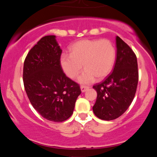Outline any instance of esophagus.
<instances>
[{
    "instance_id": "obj_1",
    "label": "esophagus",
    "mask_w": 157,
    "mask_h": 157,
    "mask_svg": "<svg viewBox=\"0 0 157 157\" xmlns=\"http://www.w3.org/2000/svg\"><path fill=\"white\" fill-rule=\"evenodd\" d=\"M89 89V86H80V89H81V91H82V92H85L86 90Z\"/></svg>"
}]
</instances>
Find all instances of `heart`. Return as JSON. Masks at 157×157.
Returning <instances> with one entry per match:
<instances>
[{"instance_id":"obj_1","label":"heart","mask_w":157,"mask_h":157,"mask_svg":"<svg viewBox=\"0 0 157 157\" xmlns=\"http://www.w3.org/2000/svg\"><path fill=\"white\" fill-rule=\"evenodd\" d=\"M70 55H61L60 63L67 77L75 79L82 68L83 73L79 77L81 83H90L95 77L105 78L112 71L116 60V48L108 39H83L69 48Z\"/></svg>"}]
</instances>
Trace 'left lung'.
<instances>
[{
  "instance_id": "1",
  "label": "left lung",
  "mask_w": 157,
  "mask_h": 157,
  "mask_svg": "<svg viewBox=\"0 0 157 157\" xmlns=\"http://www.w3.org/2000/svg\"><path fill=\"white\" fill-rule=\"evenodd\" d=\"M117 59L113 71L102 82L93 86L97 97L93 111L98 118L113 120L128 109L137 88L136 56L127 44L117 36Z\"/></svg>"
}]
</instances>
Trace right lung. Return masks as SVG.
<instances>
[{"label":"right lung","instance_id":"1","mask_svg":"<svg viewBox=\"0 0 157 157\" xmlns=\"http://www.w3.org/2000/svg\"><path fill=\"white\" fill-rule=\"evenodd\" d=\"M55 38L45 36L30 49L23 64V80L34 109L46 120L60 122L72 115L81 90L61 68L62 49Z\"/></svg>","mask_w":157,"mask_h":157}]
</instances>
